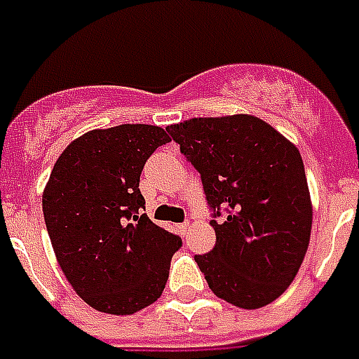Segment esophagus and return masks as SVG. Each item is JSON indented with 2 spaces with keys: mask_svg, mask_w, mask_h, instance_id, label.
Masks as SVG:
<instances>
[{
  "mask_svg": "<svg viewBox=\"0 0 359 359\" xmlns=\"http://www.w3.org/2000/svg\"><path fill=\"white\" fill-rule=\"evenodd\" d=\"M177 227H179V231H180V233H182V235H184L186 231H188V227H190V224H188V222H184V224L177 225Z\"/></svg>",
  "mask_w": 359,
  "mask_h": 359,
  "instance_id": "1",
  "label": "esophagus"
}]
</instances>
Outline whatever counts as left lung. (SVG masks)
<instances>
[{
    "mask_svg": "<svg viewBox=\"0 0 359 359\" xmlns=\"http://www.w3.org/2000/svg\"><path fill=\"white\" fill-rule=\"evenodd\" d=\"M165 130L201 175L212 210L216 245L196 255L208 287L233 306H268L292 283L311 236L300 152L253 115L199 117Z\"/></svg>",
    "mask_w": 359,
    "mask_h": 359,
    "instance_id": "left-lung-1",
    "label": "left lung"
}]
</instances>
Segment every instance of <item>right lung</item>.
Listing matches in <instances>:
<instances>
[{"instance_id":"obj_1","label":"right lung","mask_w":359,"mask_h":359,"mask_svg":"<svg viewBox=\"0 0 359 359\" xmlns=\"http://www.w3.org/2000/svg\"><path fill=\"white\" fill-rule=\"evenodd\" d=\"M169 141L151 124L91 130L53 165L42 196L48 235L76 294L97 311L132 315L165 289L182 240L141 214L140 177Z\"/></svg>"}]
</instances>
